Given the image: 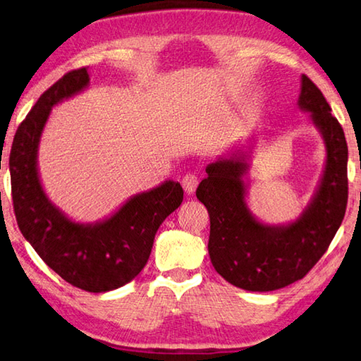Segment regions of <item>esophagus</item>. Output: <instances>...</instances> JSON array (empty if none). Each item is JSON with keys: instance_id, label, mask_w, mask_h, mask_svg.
<instances>
[{"instance_id": "esophagus-1", "label": "esophagus", "mask_w": 361, "mask_h": 361, "mask_svg": "<svg viewBox=\"0 0 361 361\" xmlns=\"http://www.w3.org/2000/svg\"><path fill=\"white\" fill-rule=\"evenodd\" d=\"M181 185H183V189H185L186 194H192L199 186V176L195 173H188L183 176Z\"/></svg>"}]
</instances>
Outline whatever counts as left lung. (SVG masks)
Instances as JSON below:
<instances>
[{
  "label": "left lung",
  "instance_id": "left-lung-1",
  "mask_svg": "<svg viewBox=\"0 0 361 361\" xmlns=\"http://www.w3.org/2000/svg\"><path fill=\"white\" fill-rule=\"evenodd\" d=\"M298 106L312 114L326 143V166L316 199L298 221L287 227H267L245 207L241 154L207 167L208 176L195 191L209 214L208 252L214 270L245 290L268 292L305 278L326 252L344 219L347 142L330 104L310 77L301 78Z\"/></svg>",
  "mask_w": 361,
  "mask_h": 361
}]
</instances>
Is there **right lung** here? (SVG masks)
<instances>
[{
    "label": "right lung",
    "mask_w": 361,
    "mask_h": 361,
    "mask_svg": "<svg viewBox=\"0 0 361 361\" xmlns=\"http://www.w3.org/2000/svg\"><path fill=\"white\" fill-rule=\"evenodd\" d=\"M88 82V69L80 68L44 91L14 135L9 170L12 203L23 237L66 283L97 293L128 284L143 270L162 221L181 205L183 188L166 181L135 195L112 218L96 226L75 224L51 205L37 176L39 137L50 109Z\"/></svg>",
    "instance_id": "1"
}]
</instances>
